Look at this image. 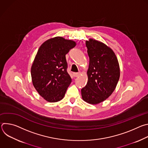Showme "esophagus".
<instances>
[{"label": "esophagus", "mask_w": 148, "mask_h": 148, "mask_svg": "<svg viewBox=\"0 0 148 148\" xmlns=\"http://www.w3.org/2000/svg\"><path fill=\"white\" fill-rule=\"evenodd\" d=\"M80 74V73H73V75L74 77H78Z\"/></svg>", "instance_id": "1"}]
</instances>
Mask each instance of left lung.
I'll return each mask as SVG.
<instances>
[{
  "label": "left lung",
  "instance_id": "left-lung-1",
  "mask_svg": "<svg viewBox=\"0 0 148 148\" xmlns=\"http://www.w3.org/2000/svg\"><path fill=\"white\" fill-rule=\"evenodd\" d=\"M90 58L88 82L81 89L84 101L97 104L108 98L115 90L120 77L118 59L113 50L99 41H86Z\"/></svg>",
  "mask_w": 148,
  "mask_h": 148
}]
</instances>
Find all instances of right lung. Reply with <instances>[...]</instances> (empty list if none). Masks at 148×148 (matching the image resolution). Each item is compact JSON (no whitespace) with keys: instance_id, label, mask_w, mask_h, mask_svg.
I'll return each mask as SVG.
<instances>
[{"instance_id":"right-lung-1","label":"right lung","mask_w":148,"mask_h":148,"mask_svg":"<svg viewBox=\"0 0 148 148\" xmlns=\"http://www.w3.org/2000/svg\"><path fill=\"white\" fill-rule=\"evenodd\" d=\"M75 45L73 40L56 37L44 42L38 50L31 68L32 82L48 102L61 100L71 82L66 55Z\"/></svg>"}]
</instances>
